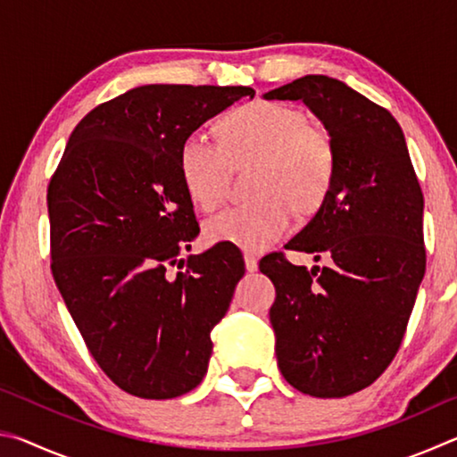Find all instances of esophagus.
I'll list each match as a JSON object with an SVG mask.
<instances>
[{
    "instance_id": "obj_1",
    "label": "esophagus",
    "mask_w": 457,
    "mask_h": 457,
    "mask_svg": "<svg viewBox=\"0 0 457 457\" xmlns=\"http://www.w3.org/2000/svg\"><path fill=\"white\" fill-rule=\"evenodd\" d=\"M244 262H245V270H247V272H256V270H258V258L253 256V253L245 252V253H244Z\"/></svg>"
}]
</instances>
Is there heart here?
<instances>
[{"label": "heart", "instance_id": "1", "mask_svg": "<svg viewBox=\"0 0 457 457\" xmlns=\"http://www.w3.org/2000/svg\"><path fill=\"white\" fill-rule=\"evenodd\" d=\"M218 130L221 145L201 133L183 138L179 175L185 191L201 210L213 212L228 195L231 167L258 163L252 179L256 199L207 221L210 242L266 250L292 229L294 204L314 212L328 197L337 173L335 143L296 108L256 100L223 117Z\"/></svg>", "mask_w": 457, "mask_h": 457}]
</instances>
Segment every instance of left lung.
<instances>
[{
  "label": "left lung",
  "instance_id": "1",
  "mask_svg": "<svg viewBox=\"0 0 457 457\" xmlns=\"http://www.w3.org/2000/svg\"><path fill=\"white\" fill-rule=\"evenodd\" d=\"M303 100L337 149L320 210L286 250L327 260H260L276 286L270 322L280 373L312 397H346L391 365L425 274L423 193L399 122L345 82L308 74L264 95Z\"/></svg>",
  "mask_w": 457,
  "mask_h": 457
}]
</instances>
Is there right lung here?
Returning a JSON list of instances; mask_svg holds the SVG:
<instances>
[{
    "label": "right lung",
    "mask_w": 457,
    "mask_h": 457,
    "mask_svg": "<svg viewBox=\"0 0 457 457\" xmlns=\"http://www.w3.org/2000/svg\"><path fill=\"white\" fill-rule=\"evenodd\" d=\"M250 87L149 84L98 104L68 138L48 185L52 274L98 367L141 399L204 381L212 328L244 276L242 252L199 236L179 146ZM186 266L179 273L170 268Z\"/></svg>",
    "instance_id": "1"
}]
</instances>
